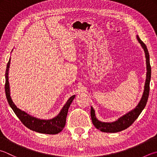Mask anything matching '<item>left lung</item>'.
<instances>
[{"mask_svg": "<svg viewBox=\"0 0 157 157\" xmlns=\"http://www.w3.org/2000/svg\"><path fill=\"white\" fill-rule=\"evenodd\" d=\"M139 42L141 44V46L144 50L145 55H146V65H147V74H146V83H145L144 91L143 94L142 98L140 100V103L136 106V108L133 110L130 111L129 113L124 115V116L121 117L119 120H117L116 122H111V123H105L100 122L98 120L95 115V111L94 109L91 107V121H92L93 124L96 127L97 129L100 130L102 132H117L122 131L123 130L126 129L127 128L132 124L135 121L137 120V118L140 115L141 111L144 110V109L146 105V103L148 99L149 96V91H150V78H151V66L150 63V57L149 52L147 51V47L142 41L140 40L137 35V36Z\"/></svg>", "mask_w": 157, "mask_h": 157, "instance_id": "8db88e82", "label": "left lung"}]
</instances>
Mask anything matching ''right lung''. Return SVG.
Masks as SVG:
<instances>
[{"mask_svg": "<svg viewBox=\"0 0 157 157\" xmlns=\"http://www.w3.org/2000/svg\"><path fill=\"white\" fill-rule=\"evenodd\" d=\"M10 60L11 59H10V60H9L7 68H6L5 90L6 97H7L9 105H10L11 109H13L14 113H16L17 117L19 118L23 124L27 127L28 128L32 130V131L40 132V133L50 135H55L60 132L63 129L65 125H66L67 111H68V109L71 103H72V100L75 98V95L70 98L69 100L66 102V104L62 108L59 114L52 120H40L30 116L29 114L25 113V111H22L20 109L17 108V106L14 105L12 100L11 98L10 92V84H9L8 81V71L9 68H10Z\"/></svg>", "mask_w": 157, "mask_h": 157, "instance_id": "right-lung-1", "label": "right lung"}]
</instances>
